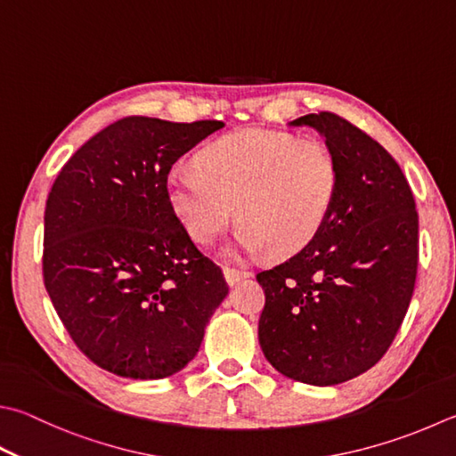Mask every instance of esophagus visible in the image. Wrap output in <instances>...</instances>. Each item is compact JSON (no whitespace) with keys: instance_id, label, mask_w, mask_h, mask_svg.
<instances>
[{"instance_id":"34e87169","label":"esophagus","mask_w":456,"mask_h":456,"mask_svg":"<svg viewBox=\"0 0 456 456\" xmlns=\"http://www.w3.org/2000/svg\"><path fill=\"white\" fill-rule=\"evenodd\" d=\"M252 273L248 272V270H238V268H230V265H226L224 268V278H226V281L230 283V286H234V283H238L240 280H244V278H250Z\"/></svg>"}]
</instances>
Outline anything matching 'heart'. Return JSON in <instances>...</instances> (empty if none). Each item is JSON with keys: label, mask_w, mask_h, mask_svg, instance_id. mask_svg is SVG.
<instances>
[{"label": "heart", "mask_w": 456, "mask_h": 456, "mask_svg": "<svg viewBox=\"0 0 456 456\" xmlns=\"http://www.w3.org/2000/svg\"><path fill=\"white\" fill-rule=\"evenodd\" d=\"M339 167L317 141L244 128L210 142L199 168L175 167L167 176L168 202L188 234L212 244L236 216L244 252L289 256L320 234L333 210Z\"/></svg>", "instance_id": "obj_1"}]
</instances>
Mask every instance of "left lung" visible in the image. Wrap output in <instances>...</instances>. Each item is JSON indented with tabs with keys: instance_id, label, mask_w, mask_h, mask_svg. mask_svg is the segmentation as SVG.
I'll list each match as a JSON object with an SVG mask.
<instances>
[{
	"instance_id": "obj_1",
	"label": "left lung",
	"mask_w": 456,
	"mask_h": 456,
	"mask_svg": "<svg viewBox=\"0 0 456 456\" xmlns=\"http://www.w3.org/2000/svg\"><path fill=\"white\" fill-rule=\"evenodd\" d=\"M289 125L325 136L339 188L320 234L256 273L265 294L257 338L281 375L325 387L391 347L415 289L419 216L403 170L362 128L328 110Z\"/></svg>"
}]
</instances>
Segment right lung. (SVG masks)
Wrapping results in <instances>:
<instances>
[{"instance_id":"right-lung-1","label":"right lung","mask_w":456,"mask_h":456,"mask_svg":"<svg viewBox=\"0 0 456 456\" xmlns=\"http://www.w3.org/2000/svg\"><path fill=\"white\" fill-rule=\"evenodd\" d=\"M222 126L125 117L91 136L51 186L43 281L75 346L110 373L180 371L228 294L167 194L175 162Z\"/></svg>"}]
</instances>
